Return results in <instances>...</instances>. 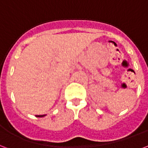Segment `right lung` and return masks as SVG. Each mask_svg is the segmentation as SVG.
I'll use <instances>...</instances> for the list:
<instances>
[{"label": "right lung", "mask_w": 148, "mask_h": 148, "mask_svg": "<svg viewBox=\"0 0 148 148\" xmlns=\"http://www.w3.org/2000/svg\"><path fill=\"white\" fill-rule=\"evenodd\" d=\"M45 116V115H36V117H44Z\"/></svg>", "instance_id": "obj_1"}]
</instances>
